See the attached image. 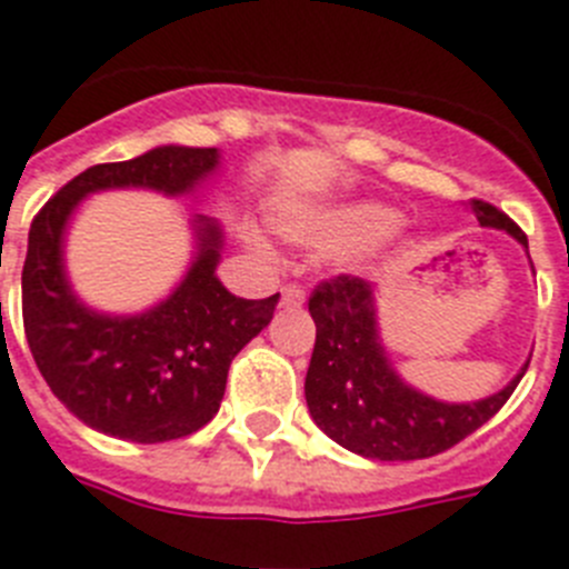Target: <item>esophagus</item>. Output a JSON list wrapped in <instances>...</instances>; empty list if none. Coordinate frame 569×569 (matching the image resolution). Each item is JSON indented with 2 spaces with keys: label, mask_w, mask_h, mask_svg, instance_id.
<instances>
[{
  "label": "esophagus",
  "mask_w": 569,
  "mask_h": 569,
  "mask_svg": "<svg viewBox=\"0 0 569 569\" xmlns=\"http://www.w3.org/2000/svg\"><path fill=\"white\" fill-rule=\"evenodd\" d=\"M281 305H284V308H302L305 290L299 288V284H284V288H281Z\"/></svg>",
  "instance_id": "1"
}]
</instances>
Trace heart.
Wrapping results in <instances>:
<instances>
[{
    "label": "heart",
    "instance_id": "1",
    "mask_svg": "<svg viewBox=\"0 0 569 569\" xmlns=\"http://www.w3.org/2000/svg\"><path fill=\"white\" fill-rule=\"evenodd\" d=\"M395 210L377 201H337L276 212L273 224L293 244L333 247L345 270H366L395 238ZM247 244L264 250V238L247 230Z\"/></svg>",
    "mask_w": 569,
    "mask_h": 569
}]
</instances>
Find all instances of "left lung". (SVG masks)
<instances>
[{"instance_id": "8db88e82", "label": "left lung", "mask_w": 569, "mask_h": 569, "mask_svg": "<svg viewBox=\"0 0 569 569\" xmlns=\"http://www.w3.org/2000/svg\"><path fill=\"white\" fill-rule=\"evenodd\" d=\"M480 227L507 230L527 247V236L487 201H472ZM317 345L305 377L310 417L342 449L371 460H420L440 455L501 411L516 380L475 402H443L411 388L388 362L377 331V288L359 276L319 281L308 302Z\"/></svg>"}]
</instances>
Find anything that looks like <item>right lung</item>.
Listing matches in <instances>:
<instances>
[{
    "instance_id": "add662e5",
    "label": "right lung",
    "mask_w": 569,
    "mask_h": 569,
    "mask_svg": "<svg viewBox=\"0 0 569 569\" xmlns=\"http://www.w3.org/2000/svg\"><path fill=\"white\" fill-rule=\"evenodd\" d=\"M218 149L158 146L120 163H97L37 212L22 267V322L33 362L77 420L132 443L178 440L218 415L230 362L273 319L279 293L238 299L218 281L224 232L192 218L198 252L154 308L109 317L86 308L66 276V227L91 192L154 189L187 196L218 169Z\"/></svg>"
}]
</instances>
